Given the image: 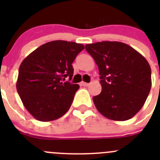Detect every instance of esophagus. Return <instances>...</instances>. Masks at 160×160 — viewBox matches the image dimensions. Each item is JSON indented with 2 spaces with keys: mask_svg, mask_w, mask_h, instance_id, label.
Instances as JSON below:
<instances>
[{
  "mask_svg": "<svg viewBox=\"0 0 160 160\" xmlns=\"http://www.w3.org/2000/svg\"><path fill=\"white\" fill-rule=\"evenodd\" d=\"M81 85H83V86H84V87H88V86H89L90 83H86V82H82Z\"/></svg>",
  "mask_w": 160,
  "mask_h": 160,
  "instance_id": "obj_1",
  "label": "esophagus"
}]
</instances>
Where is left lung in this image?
Listing matches in <instances>:
<instances>
[{"mask_svg":"<svg viewBox=\"0 0 160 160\" xmlns=\"http://www.w3.org/2000/svg\"><path fill=\"white\" fill-rule=\"evenodd\" d=\"M85 47L99 70L102 90L93 98L98 111L111 120L132 118L144 105L151 89L148 61L120 42H99Z\"/></svg>","mask_w":160,"mask_h":160,"instance_id":"left-lung-1","label":"left lung"}]
</instances>
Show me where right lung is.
Returning <instances> with one entry per match:
<instances>
[{
	"instance_id": "obj_1",
	"label": "right lung",
	"mask_w": 160,
	"mask_h": 160,
	"mask_svg": "<svg viewBox=\"0 0 160 160\" xmlns=\"http://www.w3.org/2000/svg\"><path fill=\"white\" fill-rule=\"evenodd\" d=\"M83 49L82 44L56 40L42 45L22 61L16 88L25 108L37 120H56L70 109L80 86L62 81L72 79V63Z\"/></svg>"
}]
</instances>
